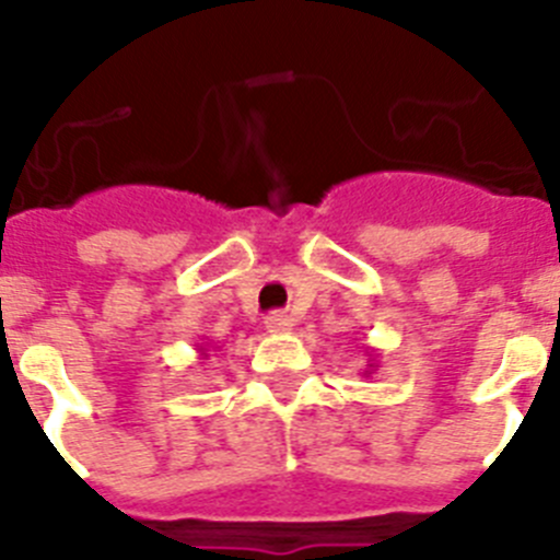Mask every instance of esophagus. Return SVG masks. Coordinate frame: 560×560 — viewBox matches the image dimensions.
<instances>
[{
	"label": "esophagus",
	"mask_w": 560,
	"mask_h": 560,
	"mask_svg": "<svg viewBox=\"0 0 560 560\" xmlns=\"http://www.w3.org/2000/svg\"><path fill=\"white\" fill-rule=\"evenodd\" d=\"M291 325H294V319H291L289 314H269V316H266V330H269V334H289Z\"/></svg>",
	"instance_id": "esophagus-1"
}]
</instances>
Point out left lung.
I'll use <instances>...</instances> for the list:
<instances>
[{"label": "left lung", "mask_w": 560, "mask_h": 560, "mask_svg": "<svg viewBox=\"0 0 560 560\" xmlns=\"http://www.w3.org/2000/svg\"><path fill=\"white\" fill-rule=\"evenodd\" d=\"M370 355H375L373 350H370ZM373 368H375V359H370V364H368V370H364V375H370V370H373Z\"/></svg>", "instance_id": "obj_1"}]
</instances>
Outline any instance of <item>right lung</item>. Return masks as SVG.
I'll return each mask as SVG.
<instances>
[{
  "label": "right lung",
  "instance_id": "right-lung-1",
  "mask_svg": "<svg viewBox=\"0 0 560 560\" xmlns=\"http://www.w3.org/2000/svg\"><path fill=\"white\" fill-rule=\"evenodd\" d=\"M199 353H201V355H205V359H207V348H199Z\"/></svg>",
  "mask_w": 560,
  "mask_h": 560
}]
</instances>
